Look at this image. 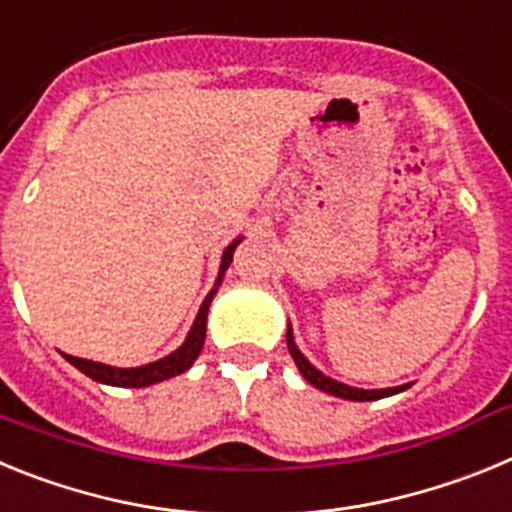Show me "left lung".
Segmentation results:
<instances>
[{"mask_svg": "<svg viewBox=\"0 0 512 512\" xmlns=\"http://www.w3.org/2000/svg\"><path fill=\"white\" fill-rule=\"evenodd\" d=\"M287 348H289V354H292V359H295V364H297V369H300L302 377H305L312 387H318V390L328 392V395H333V397H343V400H356V402H369V400H382V397L397 395V392H402L405 387H408V384H402V387H387V390H359V387H348V384L325 377L320 369H315V366H312L310 361L302 356V351L297 348L295 338H292V325L287 328Z\"/></svg>", "mask_w": 512, "mask_h": 512, "instance_id": "obj_1", "label": "left lung"}]
</instances>
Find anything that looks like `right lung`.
Here are the masks:
<instances>
[{"instance_id":"1","label":"right lung","mask_w":512,"mask_h":512,"mask_svg":"<svg viewBox=\"0 0 512 512\" xmlns=\"http://www.w3.org/2000/svg\"><path fill=\"white\" fill-rule=\"evenodd\" d=\"M238 243H241V238H235V241L223 251V261H220L217 279H215V284H212L210 292H207L205 302L200 305V312H197V318H194V325H192V330H189V336L184 338L182 346L176 348V351H171L169 356H164V359H158V361H151V364L133 366V369H117V366H107V364H99V361L79 359V356H69V354H63V359L69 361V364H74L81 374L92 377L94 382L112 384V387H151V384L176 377V374H184L189 366L197 361L202 346H205L207 312H210V302H212V297L217 295V287L223 284L225 271H228L230 261H233V251L238 248Z\"/></svg>"}]
</instances>
